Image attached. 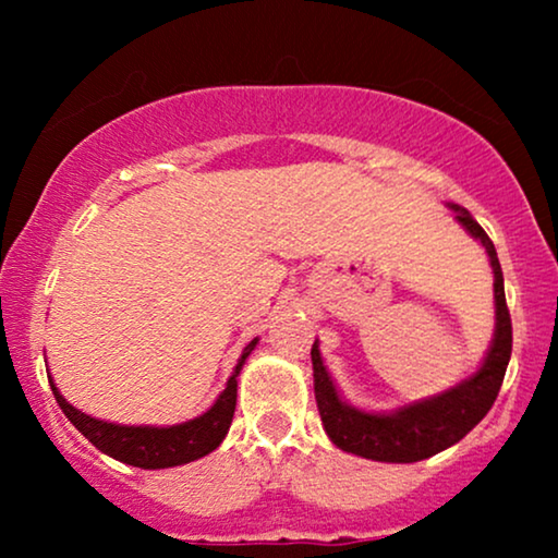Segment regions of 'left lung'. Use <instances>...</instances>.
Listing matches in <instances>:
<instances>
[{
	"label": "left lung",
	"mask_w": 558,
	"mask_h": 558,
	"mask_svg": "<svg viewBox=\"0 0 558 558\" xmlns=\"http://www.w3.org/2000/svg\"><path fill=\"white\" fill-rule=\"evenodd\" d=\"M457 223L485 248L493 269L495 296V332L490 348L475 373L449 386L447 391L426 396V399L403 403L393 411H365L342 399L335 380L319 353V340L312 345V376H315V401L327 437L342 452L365 457L376 462H418L426 457L445 452L483 422V416L498 399L506 376L510 350H513V327L506 307V287L502 269L493 241L483 226L460 205L447 203Z\"/></svg>",
	"instance_id": "1"
}]
</instances>
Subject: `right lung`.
<instances>
[{"instance_id": "add662e5", "label": "right lung", "mask_w": 558, "mask_h": 558, "mask_svg": "<svg viewBox=\"0 0 558 558\" xmlns=\"http://www.w3.org/2000/svg\"><path fill=\"white\" fill-rule=\"evenodd\" d=\"M258 338H254L243 348V353L235 363V368L228 378V384L213 407L203 411L201 416L187 418L182 424L172 426H134V424H113L104 422L86 414V411L75 409L73 403L65 401V396L58 391L56 380L50 378V388L56 393L58 407L63 409L75 429L86 437L96 449H101L104 454L113 457V460L134 464L142 470H165V468H178V464H187L201 460V457L210 454L213 449L220 447V441L226 439L228 429H231L233 411H235V393H239V373L246 363V357L254 353Z\"/></svg>"}]
</instances>
